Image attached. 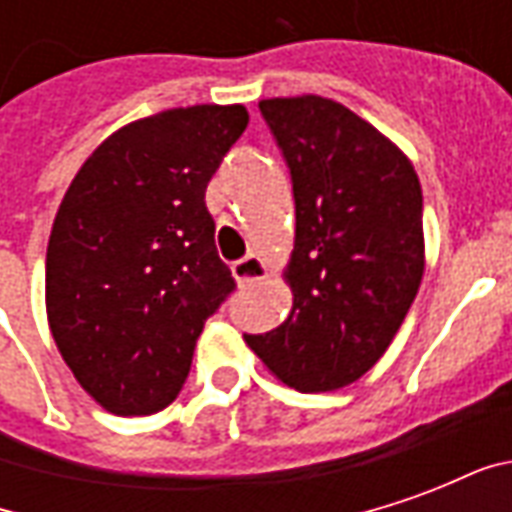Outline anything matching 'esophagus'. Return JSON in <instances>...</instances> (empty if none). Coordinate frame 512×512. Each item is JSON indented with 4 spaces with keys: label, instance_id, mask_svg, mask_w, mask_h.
Masks as SVG:
<instances>
[{
    "label": "esophagus",
    "instance_id": "obj_1",
    "mask_svg": "<svg viewBox=\"0 0 512 512\" xmlns=\"http://www.w3.org/2000/svg\"><path fill=\"white\" fill-rule=\"evenodd\" d=\"M233 277L238 279V285H257V282H263L268 277L266 260H260L255 255L241 257L238 263H233Z\"/></svg>",
    "mask_w": 512,
    "mask_h": 512
}]
</instances>
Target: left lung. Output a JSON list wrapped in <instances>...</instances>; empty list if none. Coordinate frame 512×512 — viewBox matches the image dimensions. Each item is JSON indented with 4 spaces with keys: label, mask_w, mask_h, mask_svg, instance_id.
I'll use <instances>...</instances> for the list:
<instances>
[{
    "label": "left lung",
    "mask_w": 512,
    "mask_h": 512,
    "mask_svg": "<svg viewBox=\"0 0 512 512\" xmlns=\"http://www.w3.org/2000/svg\"><path fill=\"white\" fill-rule=\"evenodd\" d=\"M260 115L290 169L296 244L293 310L244 334L263 365L299 392H332L384 356L425 271L422 189L378 128L321 95L268 98Z\"/></svg>",
    "instance_id": "8db88e82"
}]
</instances>
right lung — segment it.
I'll use <instances>...</instances> for the list:
<instances>
[{"label":"right lung","mask_w":512,"mask_h":512,"mask_svg":"<svg viewBox=\"0 0 512 512\" xmlns=\"http://www.w3.org/2000/svg\"><path fill=\"white\" fill-rule=\"evenodd\" d=\"M246 123L241 104L128 123L62 197L46 252L49 326L76 381L112 414L145 417L178 397L202 326L235 290L205 189Z\"/></svg>","instance_id":"right-lung-1"}]
</instances>
